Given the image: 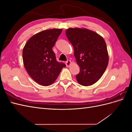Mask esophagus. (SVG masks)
<instances>
[{"instance_id": "1", "label": "esophagus", "mask_w": 132, "mask_h": 132, "mask_svg": "<svg viewBox=\"0 0 132 132\" xmlns=\"http://www.w3.org/2000/svg\"><path fill=\"white\" fill-rule=\"evenodd\" d=\"M65 64H66L67 67H69L70 65V64H71V62L70 61H68L66 62Z\"/></svg>"}]
</instances>
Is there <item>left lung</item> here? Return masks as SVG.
I'll return each mask as SVG.
<instances>
[{
  "mask_svg": "<svg viewBox=\"0 0 132 132\" xmlns=\"http://www.w3.org/2000/svg\"><path fill=\"white\" fill-rule=\"evenodd\" d=\"M66 36L74 48V54L80 67L76 75L79 84L87 86L101 78L109 63V53L103 38L86 28H69Z\"/></svg>",
  "mask_w": 132,
  "mask_h": 132,
  "instance_id": "obj_1",
  "label": "left lung"
}]
</instances>
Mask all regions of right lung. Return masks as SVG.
I'll use <instances>...</instances> for the list:
<instances>
[{
    "label": "right lung",
    "mask_w": 132,
    "mask_h": 132,
    "mask_svg": "<svg viewBox=\"0 0 132 132\" xmlns=\"http://www.w3.org/2000/svg\"><path fill=\"white\" fill-rule=\"evenodd\" d=\"M62 29L46 30L31 37L22 50L23 65L34 80L42 86H49L55 81L64 63L56 61L52 50Z\"/></svg>",
    "instance_id": "1"
}]
</instances>
